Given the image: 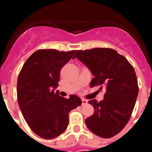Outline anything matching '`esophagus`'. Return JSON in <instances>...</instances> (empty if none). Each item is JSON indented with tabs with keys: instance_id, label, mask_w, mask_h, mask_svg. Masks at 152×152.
Here are the masks:
<instances>
[{
	"instance_id": "1",
	"label": "esophagus",
	"mask_w": 152,
	"mask_h": 152,
	"mask_svg": "<svg viewBox=\"0 0 152 152\" xmlns=\"http://www.w3.org/2000/svg\"><path fill=\"white\" fill-rule=\"evenodd\" d=\"M87 104V100H86L85 99H82V105H85Z\"/></svg>"
}]
</instances>
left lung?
<instances>
[{"label":"left lung","instance_id":"8db88e82","mask_svg":"<svg viewBox=\"0 0 152 152\" xmlns=\"http://www.w3.org/2000/svg\"><path fill=\"white\" fill-rule=\"evenodd\" d=\"M76 57L94 76L90 86L106 89L103 100L88 102L94 113L86 119V125L99 137H113L125 127L134 107L139 90L135 71L124 56L112 48L79 50L73 58Z\"/></svg>","mask_w":152,"mask_h":152}]
</instances>
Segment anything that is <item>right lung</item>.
Wrapping results in <instances>:
<instances>
[{
    "label": "right lung",
    "instance_id": "right-lung-1",
    "mask_svg": "<svg viewBox=\"0 0 152 152\" xmlns=\"http://www.w3.org/2000/svg\"><path fill=\"white\" fill-rule=\"evenodd\" d=\"M76 50L40 49L32 53L21 69L17 84L20 109L31 129L39 137L53 139L65 131L68 113L82 100L76 95L69 99L55 91L62 67Z\"/></svg>",
    "mask_w": 152,
    "mask_h": 152
}]
</instances>
